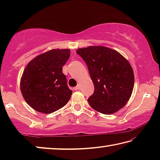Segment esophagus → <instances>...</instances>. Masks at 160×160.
<instances>
[{
	"label": "esophagus",
	"mask_w": 160,
	"mask_h": 160,
	"mask_svg": "<svg viewBox=\"0 0 160 160\" xmlns=\"http://www.w3.org/2000/svg\"><path fill=\"white\" fill-rule=\"evenodd\" d=\"M80 89V86L79 85H78L76 87H75V88H74L75 90H79Z\"/></svg>",
	"instance_id": "esophagus-1"
}]
</instances>
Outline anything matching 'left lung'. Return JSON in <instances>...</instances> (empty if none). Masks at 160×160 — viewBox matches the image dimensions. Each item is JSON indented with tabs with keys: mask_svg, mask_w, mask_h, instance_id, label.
I'll return each instance as SVG.
<instances>
[{
	"mask_svg": "<svg viewBox=\"0 0 160 160\" xmlns=\"http://www.w3.org/2000/svg\"><path fill=\"white\" fill-rule=\"evenodd\" d=\"M76 53L88 66L94 83L90 107L104 114H112L125 106L134 87L131 64L120 53L103 46L78 48Z\"/></svg>",
	"mask_w": 160,
	"mask_h": 160,
	"instance_id": "obj_1",
	"label": "left lung"
}]
</instances>
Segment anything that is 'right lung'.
Returning <instances> with one entry per match:
<instances>
[{
    "mask_svg": "<svg viewBox=\"0 0 160 160\" xmlns=\"http://www.w3.org/2000/svg\"><path fill=\"white\" fill-rule=\"evenodd\" d=\"M70 50L51 49L39 54L27 65L20 79L24 99L32 109L51 113L63 107L72 93L62 68Z\"/></svg>",
    "mask_w": 160,
    "mask_h": 160,
    "instance_id": "obj_1",
    "label": "right lung"
}]
</instances>
